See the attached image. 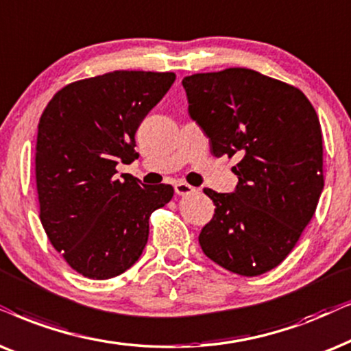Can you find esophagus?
Listing matches in <instances>:
<instances>
[{
    "label": "esophagus",
    "mask_w": 351,
    "mask_h": 351,
    "mask_svg": "<svg viewBox=\"0 0 351 351\" xmlns=\"http://www.w3.org/2000/svg\"><path fill=\"white\" fill-rule=\"evenodd\" d=\"M174 192L177 195H190V193L197 192V189H195V186H192V185L185 184V182H177V184L174 185Z\"/></svg>",
    "instance_id": "34e87169"
}]
</instances>
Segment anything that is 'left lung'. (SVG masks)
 I'll return each instance as SVG.
<instances>
[{
	"mask_svg": "<svg viewBox=\"0 0 351 351\" xmlns=\"http://www.w3.org/2000/svg\"><path fill=\"white\" fill-rule=\"evenodd\" d=\"M182 85L211 153L239 159L235 192L204 189L216 209L199 232L203 253L235 274H265L297 245L324 189L315 108L297 86L245 67L193 74Z\"/></svg>",
	"mask_w": 351,
	"mask_h": 351,
	"instance_id": "obj_1",
	"label": "left lung"
}]
</instances>
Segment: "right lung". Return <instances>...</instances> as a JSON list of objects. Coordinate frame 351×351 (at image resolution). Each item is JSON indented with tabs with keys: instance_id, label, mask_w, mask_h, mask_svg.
Instances as JSON below:
<instances>
[{
	"instance_id": "obj_1",
	"label": "right lung",
	"mask_w": 351,
	"mask_h": 351,
	"mask_svg": "<svg viewBox=\"0 0 351 351\" xmlns=\"http://www.w3.org/2000/svg\"><path fill=\"white\" fill-rule=\"evenodd\" d=\"M174 72L114 71L66 85L38 122L35 152L40 221L72 269L111 279L138 261L149 216L171 185L117 176L138 158L135 132L174 84Z\"/></svg>"
}]
</instances>
